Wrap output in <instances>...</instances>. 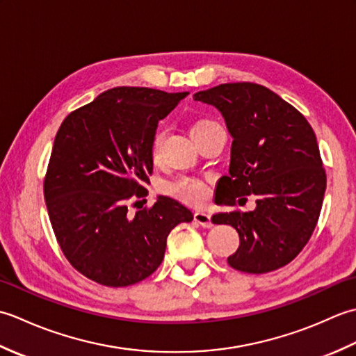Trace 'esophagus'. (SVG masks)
Instances as JSON below:
<instances>
[{
  "mask_svg": "<svg viewBox=\"0 0 356 356\" xmlns=\"http://www.w3.org/2000/svg\"><path fill=\"white\" fill-rule=\"evenodd\" d=\"M194 222H197L200 226H203V228H211V226H213L211 217L207 213H202V211L194 213Z\"/></svg>",
  "mask_w": 356,
  "mask_h": 356,
  "instance_id": "34e87169",
  "label": "esophagus"
}]
</instances>
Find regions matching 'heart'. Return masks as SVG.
Segmentation results:
<instances>
[{"mask_svg": "<svg viewBox=\"0 0 356 356\" xmlns=\"http://www.w3.org/2000/svg\"><path fill=\"white\" fill-rule=\"evenodd\" d=\"M213 127H217V124L211 122V120H197V122L191 127V136L195 138L199 133L207 131ZM163 139H165V130L163 128H159L153 136V140H151V156H153L154 161H157V159L161 157ZM163 191L168 195H171V197L184 202L186 205H191V207H200L202 203L207 202L209 195V188L205 182H203V180L195 179V177H188V176H182L176 180H172L170 184H166L163 186Z\"/></svg>", "mask_w": 356, "mask_h": 356, "instance_id": "1", "label": "heart"}]
</instances>
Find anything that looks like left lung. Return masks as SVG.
Here are the masks:
<instances>
[{
    "mask_svg": "<svg viewBox=\"0 0 356 356\" xmlns=\"http://www.w3.org/2000/svg\"><path fill=\"white\" fill-rule=\"evenodd\" d=\"M222 113L232 136L229 176L220 177L216 200L243 205L213 216V223L236 228L240 246L228 257L231 268L266 274L286 266L311 238L326 191L320 148L311 124L272 90L254 82L220 84L194 95Z\"/></svg>",
    "mask_w": 356,
    "mask_h": 356,
    "instance_id": "left-lung-1",
    "label": "left lung"
}]
</instances>
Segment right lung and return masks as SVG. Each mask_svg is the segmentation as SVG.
<instances>
[{"label":"right lung","instance_id":"1","mask_svg":"<svg viewBox=\"0 0 356 356\" xmlns=\"http://www.w3.org/2000/svg\"><path fill=\"white\" fill-rule=\"evenodd\" d=\"M186 95L116 87L59 127L44 179L45 205L65 259L96 283L124 287L145 280L161 266L171 229L193 220L190 209L166 195L134 214L128 209L148 194L143 185L153 172L157 122Z\"/></svg>","mask_w":356,"mask_h":356}]
</instances>
